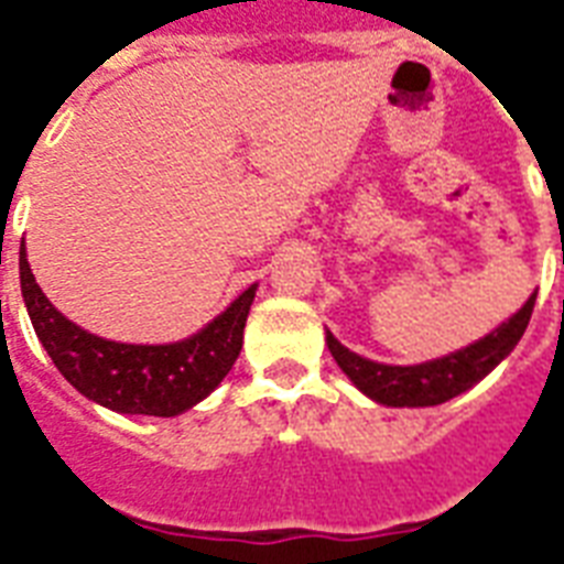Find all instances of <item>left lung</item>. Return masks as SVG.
<instances>
[{"label":"left lung","instance_id":"1","mask_svg":"<svg viewBox=\"0 0 564 564\" xmlns=\"http://www.w3.org/2000/svg\"><path fill=\"white\" fill-rule=\"evenodd\" d=\"M535 295H530L524 307L516 316L503 322L498 330L482 336L480 343L468 345L463 351L447 354L442 360L421 362V366H383L371 362L360 354L348 351L343 343H336L334 334H327V348L339 362V369L351 377L354 386L386 406H436L445 403L465 389H471L477 380L489 375L503 357L524 336L530 316H533Z\"/></svg>","mask_w":564,"mask_h":564}]
</instances>
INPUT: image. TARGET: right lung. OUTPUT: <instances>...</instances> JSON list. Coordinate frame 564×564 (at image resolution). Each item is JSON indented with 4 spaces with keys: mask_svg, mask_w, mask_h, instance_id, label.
Wrapping results in <instances>:
<instances>
[{
    "mask_svg": "<svg viewBox=\"0 0 564 564\" xmlns=\"http://www.w3.org/2000/svg\"><path fill=\"white\" fill-rule=\"evenodd\" d=\"M22 299L34 334L57 371L90 401L131 415H178L221 383L242 348V327L257 286H248L202 334L175 345H126L93 336L61 316L20 251Z\"/></svg>",
    "mask_w": 564,
    "mask_h": 564,
    "instance_id": "1",
    "label": "right lung"
}]
</instances>
